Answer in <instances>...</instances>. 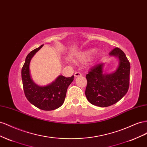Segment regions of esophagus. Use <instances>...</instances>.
Instances as JSON below:
<instances>
[{"label": "esophagus", "mask_w": 147, "mask_h": 147, "mask_svg": "<svg viewBox=\"0 0 147 147\" xmlns=\"http://www.w3.org/2000/svg\"><path fill=\"white\" fill-rule=\"evenodd\" d=\"M82 74L81 73L78 72H75V74H74V76H75V77H80V76H82Z\"/></svg>", "instance_id": "1"}]
</instances>
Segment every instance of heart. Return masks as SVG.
Here are the masks:
<instances>
[{
	"label": "heart",
	"mask_w": 147,
	"mask_h": 147,
	"mask_svg": "<svg viewBox=\"0 0 147 147\" xmlns=\"http://www.w3.org/2000/svg\"><path fill=\"white\" fill-rule=\"evenodd\" d=\"M96 53V49L89 48L87 50L79 51L75 56V61L78 63H85L90 61Z\"/></svg>",
	"instance_id": "b5f03b06"
}]
</instances>
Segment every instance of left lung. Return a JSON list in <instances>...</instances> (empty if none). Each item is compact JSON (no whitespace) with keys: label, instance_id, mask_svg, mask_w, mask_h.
Returning a JSON list of instances; mask_svg holds the SVG:
<instances>
[{"label":"left lung","instance_id":"obj_1","mask_svg":"<svg viewBox=\"0 0 147 147\" xmlns=\"http://www.w3.org/2000/svg\"><path fill=\"white\" fill-rule=\"evenodd\" d=\"M118 59L116 70L108 74L104 70L105 63L94 65L86 74L85 95L92 105L106 107L115 104L127 93L129 85L130 63L124 53L115 48L109 53Z\"/></svg>","mask_w":147,"mask_h":147}]
</instances>
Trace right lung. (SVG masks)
Listing matches in <instances>:
<instances>
[{"instance_id":"right-lung-1","label":"right lung","mask_w":147,"mask_h":147,"mask_svg":"<svg viewBox=\"0 0 147 147\" xmlns=\"http://www.w3.org/2000/svg\"><path fill=\"white\" fill-rule=\"evenodd\" d=\"M43 45L30 51L26 56L21 70L24 94L27 99L36 107L43 110H53L63 104L67 90L74 80V76L65 77L59 75L55 81L46 86H39L32 80L29 65L30 61Z\"/></svg>"}]
</instances>
